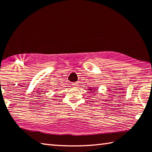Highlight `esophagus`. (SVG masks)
I'll list each match as a JSON object with an SVG mask.
<instances>
[{
	"instance_id": "34e87169",
	"label": "esophagus",
	"mask_w": 152,
	"mask_h": 152,
	"mask_svg": "<svg viewBox=\"0 0 152 152\" xmlns=\"http://www.w3.org/2000/svg\"><path fill=\"white\" fill-rule=\"evenodd\" d=\"M72 85L74 87H78V83H77V82H74V83L72 84Z\"/></svg>"
}]
</instances>
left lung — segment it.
<instances>
[{"mask_svg":"<svg viewBox=\"0 0 152 152\" xmlns=\"http://www.w3.org/2000/svg\"><path fill=\"white\" fill-rule=\"evenodd\" d=\"M90 91H92V89H90Z\"/></svg>","mask_w":152,"mask_h":152,"instance_id":"1","label":"left lung"}]
</instances>
